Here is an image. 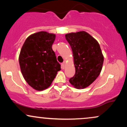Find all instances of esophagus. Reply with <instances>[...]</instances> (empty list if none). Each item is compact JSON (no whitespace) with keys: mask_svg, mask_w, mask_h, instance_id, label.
Returning <instances> with one entry per match:
<instances>
[{"mask_svg":"<svg viewBox=\"0 0 127 127\" xmlns=\"http://www.w3.org/2000/svg\"><path fill=\"white\" fill-rule=\"evenodd\" d=\"M65 68V63H62V69H64Z\"/></svg>","mask_w":127,"mask_h":127,"instance_id":"obj_1","label":"esophagus"}]
</instances>
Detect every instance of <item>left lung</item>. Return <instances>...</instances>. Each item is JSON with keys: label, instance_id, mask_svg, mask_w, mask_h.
<instances>
[{"label": "left lung", "instance_id": "8db88e82", "mask_svg": "<svg viewBox=\"0 0 127 127\" xmlns=\"http://www.w3.org/2000/svg\"><path fill=\"white\" fill-rule=\"evenodd\" d=\"M65 37L72 49L76 70L69 82L77 89L87 88L101 71L104 57L100 45L85 31L67 33Z\"/></svg>", "mask_w": 127, "mask_h": 127}]
</instances>
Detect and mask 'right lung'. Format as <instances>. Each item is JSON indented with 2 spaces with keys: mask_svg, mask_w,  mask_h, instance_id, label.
Instances as JSON below:
<instances>
[{
  "mask_svg": "<svg viewBox=\"0 0 127 127\" xmlns=\"http://www.w3.org/2000/svg\"><path fill=\"white\" fill-rule=\"evenodd\" d=\"M55 39L53 33L37 32L29 36L21 48L19 55L21 73L27 84L37 91L48 88L61 70L52 49Z\"/></svg>",
  "mask_w": 127,
  "mask_h": 127,
  "instance_id": "right-lung-1",
  "label": "right lung"
}]
</instances>
